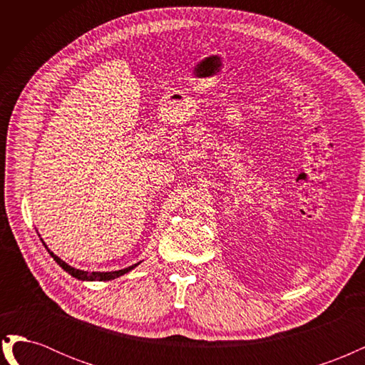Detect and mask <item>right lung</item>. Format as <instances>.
I'll use <instances>...</instances> for the list:
<instances>
[{"label":"right lung","mask_w":365,"mask_h":365,"mask_svg":"<svg viewBox=\"0 0 365 365\" xmlns=\"http://www.w3.org/2000/svg\"><path fill=\"white\" fill-rule=\"evenodd\" d=\"M43 244V242H42ZM46 245V244H43ZM46 248H47V245H46ZM48 250V248H47ZM48 252H50V256L58 262V264L59 267L63 269V271H67L70 275H73V277H76V279H79V280H86V282H108V280H114V279H117V277H120V275H123V274H126V272H129L130 269H134L137 264H140V262L138 263H135V264H132V267H128V268H125V269H118V271H111V272H98V271H94V272H88V271H82V269H76V268H73V267H70L68 263H65L62 259H59L56 254L54 252H51L50 250H48Z\"/></svg>","instance_id":"obj_1"}]
</instances>
